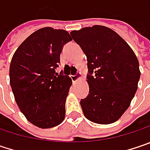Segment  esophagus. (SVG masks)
Here are the masks:
<instances>
[{"label": "esophagus", "mask_w": 150, "mask_h": 150, "mask_svg": "<svg viewBox=\"0 0 150 150\" xmlns=\"http://www.w3.org/2000/svg\"><path fill=\"white\" fill-rule=\"evenodd\" d=\"M81 77H82V74H81L80 72H78L75 75H71V79L72 82H76L78 79H79Z\"/></svg>", "instance_id": "obj_1"}]
</instances>
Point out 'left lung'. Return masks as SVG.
Segmentation results:
<instances>
[{"label":"left lung","mask_w":150,"mask_h":150,"mask_svg":"<svg viewBox=\"0 0 150 150\" xmlns=\"http://www.w3.org/2000/svg\"><path fill=\"white\" fill-rule=\"evenodd\" d=\"M87 57L89 95L82 99L84 116L92 122L117 121L129 108L140 79L139 63L128 43L102 25L71 31Z\"/></svg>","instance_id":"1"}]
</instances>
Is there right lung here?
I'll list each match as a JSON object with an SVG mask.
<instances>
[{
	"instance_id": "1",
	"label": "right lung",
	"mask_w": 150,
	"mask_h": 150,
	"mask_svg": "<svg viewBox=\"0 0 150 150\" xmlns=\"http://www.w3.org/2000/svg\"><path fill=\"white\" fill-rule=\"evenodd\" d=\"M71 41L64 30L44 27L17 48L10 64V84L22 113L40 128L61 123L71 79L55 72L64 45Z\"/></svg>"
}]
</instances>
